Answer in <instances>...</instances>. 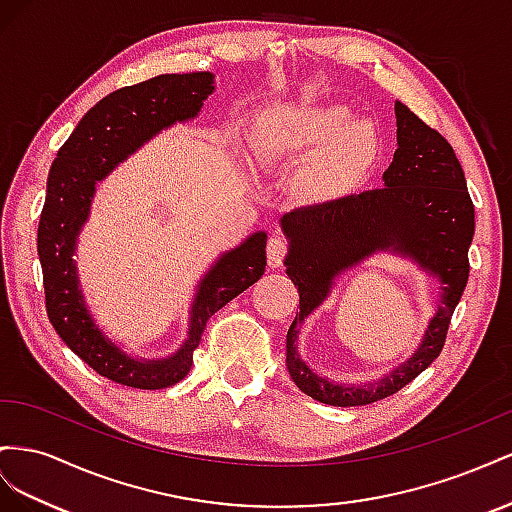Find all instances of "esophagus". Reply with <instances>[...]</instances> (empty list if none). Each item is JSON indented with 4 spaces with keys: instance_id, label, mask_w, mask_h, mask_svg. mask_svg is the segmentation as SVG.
<instances>
[{
    "instance_id": "34e87169",
    "label": "esophagus",
    "mask_w": 512,
    "mask_h": 512,
    "mask_svg": "<svg viewBox=\"0 0 512 512\" xmlns=\"http://www.w3.org/2000/svg\"><path fill=\"white\" fill-rule=\"evenodd\" d=\"M287 240L283 236H272L266 244V253H268V264L272 268L283 266L285 255H287Z\"/></svg>"
}]
</instances>
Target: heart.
<instances>
[{
  "mask_svg": "<svg viewBox=\"0 0 512 512\" xmlns=\"http://www.w3.org/2000/svg\"><path fill=\"white\" fill-rule=\"evenodd\" d=\"M248 150L261 167L317 156L313 188L337 193L371 165L379 135L371 120H354L343 105L296 102L259 109L248 122Z\"/></svg>",
  "mask_w": 512,
  "mask_h": 512,
  "instance_id": "heart-1",
  "label": "heart"
}]
</instances>
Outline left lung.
Here are the masks:
<instances>
[{"label": "left lung", "instance_id": "obj_1", "mask_svg": "<svg viewBox=\"0 0 512 512\" xmlns=\"http://www.w3.org/2000/svg\"><path fill=\"white\" fill-rule=\"evenodd\" d=\"M397 143L384 186L281 218L289 240L285 268L298 285L300 313L287 332V369L294 384L319 403L369 405L399 392L440 356L450 317L470 276L467 248L474 238V203L452 145L403 102H394ZM410 256L443 283V300L417 354L369 387H345L313 374L299 358V324L329 295L333 279L378 252Z\"/></svg>", "mask_w": 512, "mask_h": 512}]
</instances>
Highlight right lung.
Masks as SVG:
<instances>
[{"label":"right lung","instance_id":"add662e5","mask_svg":"<svg viewBox=\"0 0 512 512\" xmlns=\"http://www.w3.org/2000/svg\"><path fill=\"white\" fill-rule=\"evenodd\" d=\"M214 92L212 72L158 75L122 87L87 111L53 160L45 208L38 223V257L45 285L47 315L60 339L85 364L115 384L160 390L182 382L193 367L208 319L240 296L266 272V231H257L240 246L223 253L203 274L191 306L184 345L163 360H139L105 337L87 309L79 285L75 248L90 216L96 182L137 152L160 130L197 118Z\"/></svg>","mask_w":512,"mask_h":512}]
</instances>
